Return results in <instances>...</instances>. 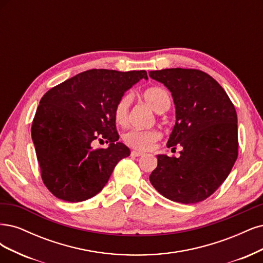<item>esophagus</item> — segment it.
Returning <instances> with one entry per match:
<instances>
[{
	"label": "esophagus",
	"instance_id": "esophagus-1",
	"mask_svg": "<svg viewBox=\"0 0 263 263\" xmlns=\"http://www.w3.org/2000/svg\"><path fill=\"white\" fill-rule=\"evenodd\" d=\"M131 155L132 156H134V157H140V156H142L143 155V153H142V152H140V151H132L131 152Z\"/></svg>",
	"mask_w": 263,
	"mask_h": 263
}]
</instances>
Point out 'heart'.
Here are the masks:
<instances>
[{
  "mask_svg": "<svg viewBox=\"0 0 263 263\" xmlns=\"http://www.w3.org/2000/svg\"><path fill=\"white\" fill-rule=\"evenodd\" d=\"M142 97L157 112H164L171 106V97L162 87H149L143 91ZM131 101L132 96L129 92H125L117 101L114 109V117L119 125H125L128 122ZM160 138L162 133L156 129H132L123 134V142L131 148L147 151L153 147Z\"/></svg>",
  "mask_w": 263,
  "mask_h": 263,
  "instance_id": "heart-1",
  "label": "heart"
}]
</instances>
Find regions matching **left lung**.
Wrapping results in <instances>:
<instances>
[{"label": "left lung", "instance_id": "1", "mask_svg": "<svg viewBox=\"0 0 263 263\" xmlns=\"http://www.w3.org/2000/svg\"><path fill=\"white\" fill-rule=\"evenodd\" d=\"M149 76L171 90L176 124L168 147L180 145V157L157 155L149 181L165 198L190 204L213 194L238 156L237 114L224 88L197 69H164Z\"/></svg>", "mask_w": 263, "mask_h": 263}]
</instances>
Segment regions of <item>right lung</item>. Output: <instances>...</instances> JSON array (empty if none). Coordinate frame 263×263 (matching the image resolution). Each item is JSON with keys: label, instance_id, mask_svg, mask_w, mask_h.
Masks as SVG:
<instances>
[{"label": "right lung", "instance_id": "right-lung-1", "mask_svg": "<svg viewBox=\"0 0 263 263\" xmlns=\"http://www.w3.org/2000/svg\"><path fill=\"white\" fill-rule=\"evenodd\" d=\"M146 71L92 69L49 89L40 99L31 125L40 175L58 199L81 202L103 190L116 165L130 155L117 142L114 109L125 90ZM103 138L107 149H92Z\"/></svg>", "mask_w": 263, "mask_h": 263}]
</instances>
